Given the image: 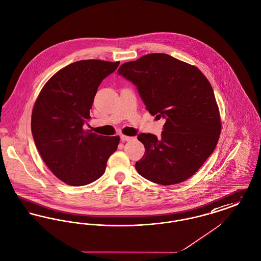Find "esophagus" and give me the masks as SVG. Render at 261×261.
<instances>
[{"label":"esophagus","mask_w":261,"mask_h":261,"mask_svg":"<svg viewBox=\"0 0 261 261\" xmlns=\"http://www.w3.org/2000/svg\"><path fill=\"white\" fill-rule=\"evenodd\" d=\"M133 139H135V137H127V136H124V135H122L121 136V140L122 141H130V140H133Z\"/></svg>","instance_id":"obj_1"}]
</instances>
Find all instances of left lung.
<instances>
[{
  "mask_svg": "<svg viewBox=\"0 0 261 261\" xmlns=\"http://www.w3.org/2000/svg\"><path fill=\"white\" fill-rule=\"evenodd\" d=\"M118 73L137 86L152 116L165 120L160 138L137 136L145 147L136 163L138 174L163 186L191 178L213 153L221 133L211 84L197 68L162 53L124 63Z\"/></svg>",
  "mask_w": 261,
  "mask_h": 261,
  "instance_id": "1",
  "label": "left lung"
}]
</instances>
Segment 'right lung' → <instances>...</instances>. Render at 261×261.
Instances as JSON below:
<instances>
[{"label": "right lung", "instance_id": "add662e5", "mask_svg": "<svg viewBox=\"0 0 261 261\" xmlns=\"http://www.w3.org/2000/svg\"><path fill=\"white\" fill-rule=\"evenodd\" d=\"M120 62L83 60L59 70L44 85L31 116V132L43 161L69 186L100 178L119 137L98 136L83 126L99 85Z\"/></svg>", "mask_w": 261, "mask_h": 261}]
</instances>
